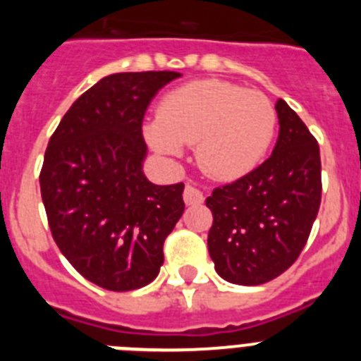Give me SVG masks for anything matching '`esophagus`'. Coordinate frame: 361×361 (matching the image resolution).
Returning a JSON list of instances; mask_svg holds the SVG:
<instances>
[{"instance_id":"esophagus-1","label":"esophagus","mask_w":361,"mask_h":361,"mask_svg":"<svg viewBox=\"0 0 361 361\" xmlns=\"http://www.w3.org/2000/svg\"><path fill=\"white\" fill-rule=\"evenodd\" d=\"M183 199L188 206H199V204L204 202L202 191L197 190L193 184H186V188L183 191Z\"/></svg>"}]
</instances>
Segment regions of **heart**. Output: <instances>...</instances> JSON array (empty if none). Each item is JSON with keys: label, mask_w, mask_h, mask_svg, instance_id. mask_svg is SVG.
<instances>
[{"label": "heart", "mask_w": 361, "mask_h": 361, "mask_svg": "<svg viewBox=\"0 0 361 361\" xmlns=\"http://www.w3.org/2000/svg\"><path fill=\"white\" fill-rule=\"evenodd\" d=\"M276 110L258 90L219 79L188 82L162 99L159 117L146 126L148 141L166 155L195 145L197 164L209 177L250 173L269 149Z\"/></svg>", "instance_id": "obj_1"}]
</instances>
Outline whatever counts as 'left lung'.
Instances as JSON below:
<instances>
[{"label":"left lung","instance_id":"left-lung-1","mask_svg":"<svg viewBox=\"0 0 361 361\" xmlns=\"http://www.w3.org/2000/svg\"><path fill=\"white\" fill-rule=\"evenodd\" d=\"M275 108L280 132L271 157L206 199L209 257L216 273L238 286H260L289 269L320 209L317 139L283 99Z\"/></svg>","mask_w":361,"mask_h":361}]
</instances>
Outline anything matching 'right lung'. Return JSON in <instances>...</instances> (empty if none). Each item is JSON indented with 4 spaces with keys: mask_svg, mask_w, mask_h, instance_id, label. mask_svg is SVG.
I'll return each mask as SVG.
<instances>
[{
    "mask_svg": "<svg viewBox=\"0 0 361 361\" xmlns=\"http://www.w3.org/2000/svg\"><path fill=\"white\" fill-rule=\"evenodd\" d=\"M177 72L111 73L70 106L39 173L50 231L66 260L108 291L145 288L164 262L166 237L184 212V184L142 173V119Z\"/></svg>",
    "mask_w": 361,
    "mask_h": 361,
    "instance_id": "obj_1",
    "label": "right lung"
}]
</instances>
